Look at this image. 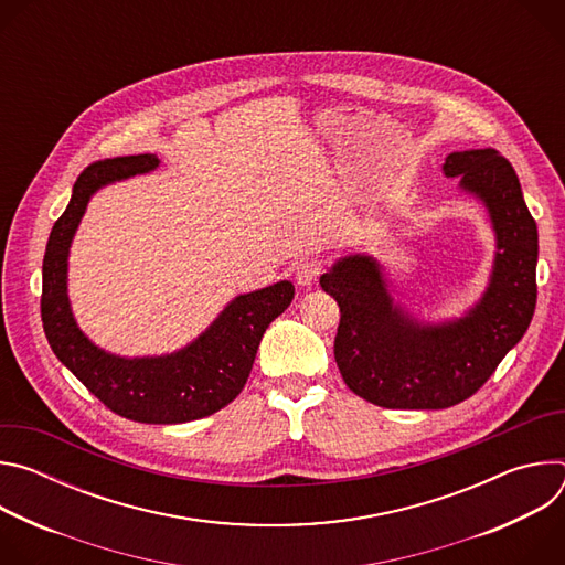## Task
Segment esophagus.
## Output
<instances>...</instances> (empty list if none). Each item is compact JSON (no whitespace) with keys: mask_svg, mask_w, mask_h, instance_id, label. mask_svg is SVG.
<instances>
[{"mask_svg":"<svg viewBox=\"0 0 565 565\" xmlns=\"http://www.w3.org/2000/svg\"><path fill=\"white\" fill-rule=\"evenodd\" d=\"M321 273V266L317 262H303L295 268V281L297 286H312Z\"/></svg>","mask_w":565,"mask_h":565,"instance_id":"34e87169","label":"esophagus"}]
</instances>
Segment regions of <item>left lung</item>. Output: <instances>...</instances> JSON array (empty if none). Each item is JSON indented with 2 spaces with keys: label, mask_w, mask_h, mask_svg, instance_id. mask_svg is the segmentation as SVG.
Segmentation results:
<instances>
[{
  "label": "left lung",
  "mask_w": 565,
  "mask_h": 565,
  "mask_svg": "<svg viewBox=\"0 0 565 565\" xmlns=\"http://www.w3.org/2000/svg\"><path fill=\"white\" fill-rule=\"evenodd\" d=\"M443 174L486 210L497 250L480 297L429 321L395 299L366 253L340 257L319 277L340 306L335 362L347 386L386 409H447L473 395L525 335L536 306L539 232L519 177L497 149L451 151Z\"/></svg>",
  "instance_id": "1"
}]
</instances>
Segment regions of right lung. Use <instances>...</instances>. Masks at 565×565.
<instances>
[{"label":"right lung","mask_w":565,"mask_h":565,"mask_svg":"<svg viewBox=\"0 0 565 565\" xmlns=\"http://www.w3.org/2000/svg\"><path fill=\"white\" fill-rule=\"evenodd\" d=\"M158 166L153 153L118 156L79 174L46 244L42 321L55 358L111 412L147 425H179L216 414L241 393L266 329L290 306L295 286L284 279L236 295L199 338L163 355H118L85 335L68 299V253L77 225L98 190Z\"/></svg>","instance_id":"right-lung-1"}]
</instances>
